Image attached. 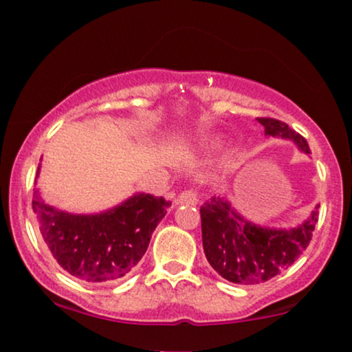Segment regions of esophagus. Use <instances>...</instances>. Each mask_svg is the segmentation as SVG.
I'll return each mask as SVG.
<instances>
[{"label": "esophagus", "instance_id": "1", "mask_svg": "<svg viewBox=\"0 0 352 352\" xmlns=\"http://www.w3.org/2000/svg\"><path fill=\"white\" fill-rule=\"evenodd\" d=\"M177 205H197L199 204V195H197L195 190H184L179 193L175 200Z\"/></svg>", "mask_w": 352, "mask_h": 352}]
</instances>
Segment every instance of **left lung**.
Instances as JSON below:
<instances>
[{
  "mask_svg": "<svg viewBox=\"0 0 352 352\" xmlns=\"http://www.w3.org/2000/svg\"><path fill=\"white\" fill-rule=\"evenodd\" d=\"M265 135L293 140L301 152L311 153L302 135L281 120L260 117ZM318 208L308 220L293 228L260 227L246 220L228 200L217 195L200 207L204 252L212 268L238 285H258L272 280L305 252L318 221Z\"/></svg>",
  "mask_w": 352,
  "mask_h": 352,
  "instance_id": "obj_1",
  "label": "left lung"
}]
</instances>
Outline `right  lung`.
I'll use <instances>...</instances> for the list:
<instances>
[{"mask_svg":"<svg viewBox=\"0 0 352 352\" xmlns=\"http://www.w3.org/2000/svg\"><path fill=\"white\" fill-rule=\"evenodd\" d=\"M39 175V167L38 173ZM170 207L164 197L135 193L114 208L76 215L47 205L34 190L33 210L60 268L87 283L119 280L147 252L153 230Z\"/></svg>","mask_w":352,"mask_h":352,"instance_id":"1","label":"right lung"}]
</instances>
